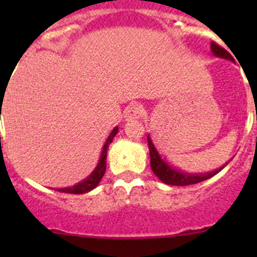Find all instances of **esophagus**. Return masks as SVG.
Here are the masks:
<instances>
[{
    "label": "esophagus",
    "mask_w": 257,
    "mask_h": 257,
    "mask_svg": "<svg viewBox=\"0 0 257 257\" xmlns=\"http://www.w3.org/2000/svg\"><path fill=\"white\" fill-rule=\"evenodd\" d=\"M143 115V106L139 104H134L130 105L124 110V119L126 121H134V119H139Z\"/></svg>",
    "instance_id": "1"
}]
</instances>
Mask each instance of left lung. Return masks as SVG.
<instances>
[{"label": "left lung", "instance_id": "obj_1", "mask_svg": "<svg viewBox=\"0 0 257 257\" xmlns=\"http://www.w3.org/2000/svg\"><path fill=\"white\" fill-rule=\"evenodd\" d=\"M211 51L213 52V55L219 56L222 59H228V60L233 61V56L226 51L225 49H222L221 46L216 44V42H211ZM148 147L149 153H151V167L152 171L156 174V176L163 181L165 184L169 185H176V187H184V185H192V184L201 183L207 179L212 178L217 172L221 171L224 169V166L220 169L215 170L212 172H207V174H188V172H183L176 170L175 167L170 166L169 163L162 160L158 153V151L154 147L153 142H152L151 136L148 135ZM226 165V163H225Z\"/></svg>", "mask_w": 257, "mask_h": 257}]
</instances>
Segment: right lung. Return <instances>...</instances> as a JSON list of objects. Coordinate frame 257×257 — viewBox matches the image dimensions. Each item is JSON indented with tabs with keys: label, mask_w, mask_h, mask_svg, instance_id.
I'll list each match as a JSON object with an SVG mask.
<instances>
[{
	"label": "right lung",
	"mask_w": 257,
	"mask_h": 257,
	"mask_svg": "<svg viewBox=\"0 0 257 257\" xmlns=\"http://www.w3.org/2000/svg\"><path fill=\"white\" fill-rule=\"evenodd\" d=\"M118 133V127H114L113 131L110 133V135L108 136V139H106L105 144L103 147V152H101V156H100V161L97 163L96 169L91 172V175L86 178L85 180L81 181V183L76 184L74 187H70V188H64V189H56L58 192H64V193H70V194H83V193H87L90 190H92L94 188L97 187V184L100 183L101 178L104 176L105 174V169H106V152H108V147L109 144L113 142L114 139V136L117 135Z\"/></svg>",
	"instance_id": "right-lung-1"
}]
</instances>
